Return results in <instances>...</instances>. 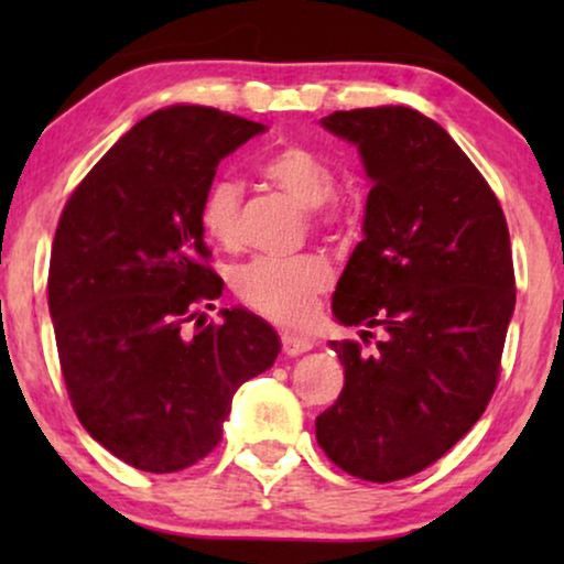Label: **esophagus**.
Instances as JSON below:
<instances>
[{
  "label": "esophagus",
  "mask_w": 564,
  "mask_h": 564,
  "mask_svg": "<svg viewBox=\"0 0 564 564\" xmlns=\"http://www.w3.org/2000/svg\"><path fill=\"white\" fill-rule=\"evenodd\" d=\"M311 349H313L311 338H303L295 334H282V351L288 354V357H300V354H305Z\"/></svg>",
  "instance_id": "34e87169"
}]
</instances>
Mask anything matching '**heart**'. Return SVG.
Instances as JSON below:
<instances>
[{
	"label": "heart",
	"instance_id": "b5f03b06",
	"mask_svg": "<svg viewBox=\"0 0 564 564\" xmlns=\"http://www.w3.org/2000/svg\"><path fill=\"white\" fill-rule=\"evenodd\" d=\"M261 174L305 207H321L334 192V172L303 145H284L261 161ZM241 184L230 176L213 182L199 205V226L220 246L238 241ZM330 284L321 257H257L234 272V290L251 311L276 323H300L313 313L315 297Z\"/></svg>",
	"mask_w": 564,
	"mask_h": 564
}]
</instances>
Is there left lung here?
Instances as JSON below:
<instances>
[{
	"mask_svg": "<svg viewBox=\"0 0 564 564\" xmlns=\"http://www.w3.org/2000/svg\"><path fill=\"white\" fill-rule=\"evenodd\" d=\"M321 126L357 145L372 182L334 315L384 336L375 354L330 341L344 390L315 419V438L344 473L403 480L444 457L490 403L516 305L511 238L488 182L426 115L384 105Z\"/></svg>",
	"mask_w": 564,
	"mask_h": 564,
	"instance_id": "1",
	"label": "left lung"
}]
</instances>
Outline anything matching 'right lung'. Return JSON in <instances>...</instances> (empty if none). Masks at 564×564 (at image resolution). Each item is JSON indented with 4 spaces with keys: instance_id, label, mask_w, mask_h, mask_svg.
Listing matches in <instances>:
<instances>
[{
    "instance_id": "add662e5",
    "label": "right lung",
    "mask_w": 564,
    "mask_h": 564,
    "mask_svg": "<svg viewBox=\"0 0 564 564\" xmlns=\"http://www.w3.org/2000/svg\"><path fill=\"white\" fill-rule=\"evenodd\" d=\"M264 130L215 107H164L97 161L61 213L48 307L68 398L89 436L143 473L207 457L236 390L280 354L276 330L243 307L184 330L223 292L199 205L220 161Z\"/></svg>"
}]
</instances>
